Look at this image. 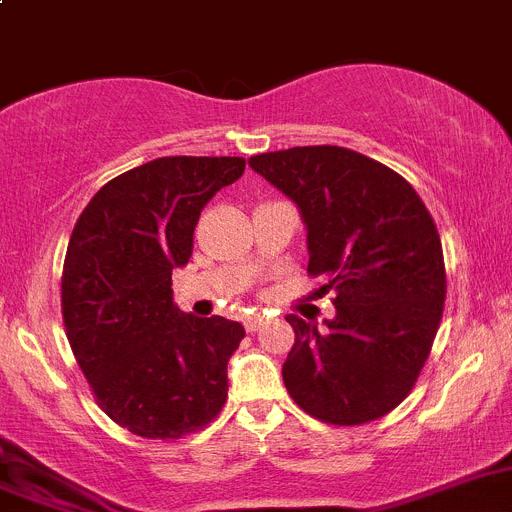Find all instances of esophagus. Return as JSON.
<instances>
[{"instance_id": "obj_1", "label": "esophagus", "mask_w": 512, "mask_h": 512, "mask_svg": "<svg viewBox=\"0 0 512 512\" xmlns=\"http://www.w3.org/2000/svg\"><path fill=\"white\" fill-rule=\"evenodd\" d=\"M266 316L261 314H253V316H246V321H243V326H246V332H259L261 326H264Z\"/></svg>"}]
</instances>
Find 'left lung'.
<instances>
[{
    "label": "left lung",
    "instance_id": "1",
    "mask_svg": "<svg viewBox=\"0 0 512 512\" xmlns=\"http://www.w3.org/2000/svg\"><path fill=\"white\" fill-rule=\"evenodd\" d=\"M299 206L309 274L334 289L337 316L319 329L296 314L284 384L329 425H364L412 392L445 306V259L415 188L387 165L339 145H304L248 158Z\"/></svg>",
    "mask_w": 512,
    "mask_h": 512
}]
</instances>
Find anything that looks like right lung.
<instances>
[{"mask_svg":"<svg viewBox=\"0 0 512 512\" xmlns=\"http://www.w3.org/2000/svg\"><path fill=\"white\" fill-rule=\"evenodd\" d=\"M243 158H155L100 188L80 213L62 269V319L97 405L148 440L203 430L228 397L238 321L173 304V269L193 253L203 206Z\"/></svg>","mask_w":512,"mask_h":512,"instance_id":"obj_1","label":"right lung"}]
</instances>
